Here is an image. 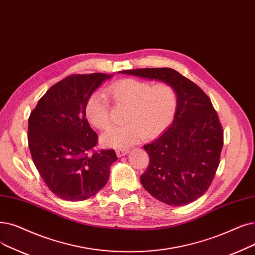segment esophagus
Listing matches in <instances>:
<instances>
[{"label":"esophagus","instance_id":"1","mask_svg":"<svg viewBox=\"0 0 255 255\" xmlns=\"http://www.w3.org/2000/svg\"><path fill=\"white\" fill-rule=\"evenodd\" d=\"M117 155L118 157H122V156H125V155L129 152L128 149H120V150H117Z\"/></svg>","mask_w":255,"mask_h":255}]
</instances>
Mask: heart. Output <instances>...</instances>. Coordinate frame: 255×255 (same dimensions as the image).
Here are the masks:
<instances>
[{
	"label": "heart",
	"mask_w": 255,
	"mask_h": 255,
	"mask_svg": "<svg viewBox=\"0 0 255 255\" xmlns=\"http://www.w3.org/2000/svg\"><path fill=\"white\" fill-rule=\"evenodd\" d=\"M106 94L117 105L128 106L123 126H114L102 135L107 147L127 148L143 137L151 139L168 128L173 120L177 96L167 82L152 84L148 81L127 78L110 85ZM85 116L98 129L110 125L109 102L102 93H94L86 102Z\"/></svg>",
	"instance_id": "heart-1"
}]
</instances>
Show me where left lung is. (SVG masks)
Instances as JSON below:
<instances>
[{"label": "left lung", "instance_id": "obj_1", "mask_svg": "<svg viewBox=\"0 0 255 255\" xmlns=\"http://www.w3.org/2000/svg\"><path fill=\"white\" fill-rule=\"evenodd\" d=\"M121 74L167 82L174 87V121L163 134L143 146L149 165L140 182L150 195L173 206L186 205L212 184L223 148V129L207 95L170 68L121 71Z\"/></svg>", "mask_w": 255, "mask_h": 255}]
</instances>
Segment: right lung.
Returning <instances> with one entry per match:
<instances>
[{"instance_id": "obj_1", "label": "right lung", "mask_w": 255, "mask_h": 255, "mask_svg": "<svg viewBox=\"0 0 255 255\" xmlns=\"http://www.w3.org/2000/svg\"><path fill=\"white\" fill-rule=\"evenodd\" d=\"M113 75H72L51 86L28 120V143L35 167L57 197L81 201L107 183L115 150L88 153L98 134L85 116L88 98Z\"/></svg>"}]
</instances>
